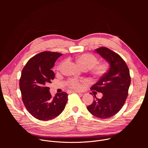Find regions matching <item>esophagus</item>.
<instances>
[{
    "mask_svg": "<svg viewBox=\"0 0 148 148\" xmlns=\"http://www.w3.org/2000/svg\"><path fill=\"white\" fill-rule=\"evenodd\" d=\"M70 92H75V93H78V94H82L81 93H80L79 92H78V91H70Z\"/></svg>",
    "mask_w": 148,
    "mask_h": 148,
    "instance_id": "obj_1",
    "label": "esophagus"
}]
</instances>
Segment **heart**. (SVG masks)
<instances>
[{
  "instance_id": "1",
  "label": "heart",
  "mask_w": 148,
  "mask_h": 148,
  "mask_svg": "<svg viewBox=\"0 0 148 148\" xmlns=\"http://www.w3.org/2000/svg\"><path fill=\"white\" fill-rule=\"evenodd\" d=\"M77 62L79 66L84 70L90 69L92 74L96 77H101L107 73L109 69V65L107 62L97 64L98 59L91 54H84L77 58ZM82 81L72 79L69 82V85L74 89H81Z\"/></svg>"
}]
</instances>
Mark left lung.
Wrapping results in <instances>:
<instances>
[{"label": "left lung", "instance_id": "obj_1", "mask_svg": "<svg viewBox=\"0 0 148 148\" xmlns=\"http://www.w3.org/2000/svg\"><path fill=\"white\" fill-rule=\"evenodd\" d=\"M95 52L109 63L110 68L91 88L101 92L102 97L99 99L94 95L87 110L97 118L106 119L115 115L123 106L131 84L130 70L121 57L109 49L102 47Z\"/></svg>", "mask_w": 148, "mask_h": 148}]
</instances>
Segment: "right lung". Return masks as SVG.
<instances>
[{"label":"right lung","instance_id":"right-lung-1","mask_svg":"<svg viewBox=\"0 0 148 148\" xmlns=\"http://www.w3.org/2000/svg\"><path fill=\"white\" fill-rule=\"evenodd\" d=\"M62 54L41 52L30 58L24 67L19 81L25 106L37 119L49 121L58 116L64 110L68 94L62 92L52 97L48 87L55 74L51 70Z\"/></svg>","mask_w":148,"mask_h":148}]
</instances>
